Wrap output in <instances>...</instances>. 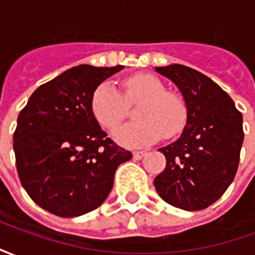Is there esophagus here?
I'll return each mask as SVG.
<instances>
[{"label": "esophagus", "instance_id": "34e87169", "mask_svg": "<svg viewBox=\"0 0 255 255\" xmlns=\"http://www.w3.org/2000/svg\"><path fill=\"white\" fill-rule=\"evenodd\" d=\"M132 155L135 160H142L144 155H146V151H133Z\"/></svg>", "mask_w": 255, "mask_h": 255}]
</instances>
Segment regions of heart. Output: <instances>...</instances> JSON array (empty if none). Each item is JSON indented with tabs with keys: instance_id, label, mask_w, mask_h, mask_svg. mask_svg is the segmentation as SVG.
<instances>
[{
	"instance_id": "obj_1",
	"label": "heart",
	"mask_w": 255,
	"mask_h": 255,
	"mask_svg": "<svg viewBox=\"0 0 255 255\" xmlns=\"http://www.w3.org/2000/svg\"><path fill=\"white\" fill-rule=\"evenodd\" d=\"M123 94L109 82L101 83L91 97V112L106 129H113L127 116L128 105L140 104L135 117L138 123L124 124L113 136L126 147H140L157 142L161 136L175 138L187 119L184 101L168 93L160 79L138 73L123 80Z\"/></svg>"
}]
</instances>
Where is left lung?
<instances>
[{"mask_svg":"<svg viewBox=\"0 0 255 255\" xmlns=\"http://www.w3.org/2000/svg\"><path fill=\"white\" fill-rule=\"evenodd\" d=\"M155 71L180 90L187 122L180 138L165 147L166 166L154 179L166 203L184 210H202L219 199L235 179L243 143V117L219 84L186 65Z\"/></svg>","mask_w":255,"mask_h":255,"instance_id":"1","label":"left lung"}]
</instances>
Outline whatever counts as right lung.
Returning a JSON list of instances; mask_svg holds the SVG:
<instances>
[{
    "instance_id": "add662e5",
    "label": "right lung",
    "mask_w": 255,
    "mask_h": 255,
    "mask_svg": "<svg viewBox=\"0 0 255 255\" xmlns=\"http://www.w3.org/2000/svg\"><path fill=\"white\" fill-rule=\"evenodd\" d=\"M123 65H78L42 84L17 117L16 168L30 198L60 217H78L102 205L117 166L131 151L106 136L91 112V97Z\"/></svg>"
}]
</instances>
